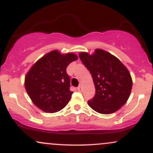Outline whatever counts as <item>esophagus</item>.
Returning a JSON list of instances; mask_svg holds the SVG:
<instances>
[{"mask_svg": "<svg viewBox=\"0 0 153 153\" xmlns=\"http://www.w3.org/2000/svg\"><path fill=\"white\" fill-rule=\"evenodd\" d=\"M77 90H78V91H82V85H80L77 88Z\"/></svg>", "mask_w": 153, "mask_h": 153, "instance_id": "1", "label": "esophagus"}]
</instances>
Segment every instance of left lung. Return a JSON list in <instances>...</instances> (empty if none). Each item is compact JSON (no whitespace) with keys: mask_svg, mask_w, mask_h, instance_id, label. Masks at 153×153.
I'll use <instances>...</instances> for the list:
<instances>
[{"mask_svg":"<svg viewBox=\"0 0 153 153\" xmlns=\"http://www.w3.org/2000/svg\"><path fill=\"white\" fill-rule=\"evenodd\" d=\"M81 62L90 71L96 94L88 103L96 111L108 114L117 111L130 95L132 80L129 72L118 58L97 49L93 54H79Z\"/></svg>","mask_w":153,"mask_h":153,"instance_id":"left-lung-1","label":"left lung"}]
</instances>
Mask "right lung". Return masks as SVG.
<instances>
[{"mask_svg": "<svg viewBox=\"0 0 153 153\" xmlns=\"http://www.w3.org/2000/svg\"><path fill=\"white\" fill-rule=\"evenodd\" d=\"M78 59L76 54L49 52L31 68L26 75L25 88L33 103L47 113L62 109L73 94L66 68Z\"/></svg>", "mask_w": 153, "mask_h": 153, "instance_id": "right-lung-1", "label": "right lung"}]
</instances>
